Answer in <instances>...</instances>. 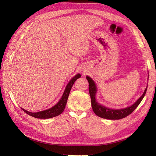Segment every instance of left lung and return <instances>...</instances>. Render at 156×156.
Instances as JSON below:
<instances>
[{"instance_id": "left-lung-1", "label": "left lung", "mask_w": 156, "mask_h": 156, "mask_svg": "<svg viewBox=\"0 0 156 156\" xmlns=\"http://www.w3.org/2000/svg\"><path fill=\"white\" fill-rule=\"evenodd\" d=\"M86 78L89 82V91H90V95L91 101V106L93 112L99 117L105 119H119L127 117V115L131 114L136 109L137 106L139 105L146 94V90H147V87H146L144 93L142 95L139 99L133 105L129 106V107L117 110L111 109L105 107L104 106H102L99 103H97L95 99V95L97 93V86L95 83L94 81L90 76H86Z\"/></svg>"}]
</instances>
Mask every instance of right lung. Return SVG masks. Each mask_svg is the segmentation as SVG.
Masks as SVG:
<instances>
[{
    "label": "right lung",
    "mask_w": 156,
    "mask_h": 156,
    "mask_svg": "<svg viewBox=\"0 0 156 156\" xmlns=\"http://www.w3.org/2000/svg\"><path fill=\"white\" fill-rule=\"evenodd\" d=\"M80 77H81V75L80 74H78L70 80V82L67 84V86H66L65 91L63 93V96H62V97L61 98V99L59 100L58 103H57L55 106H53V107L49 108L48 110L41 111V112H30L22 108L21 109L23 110L25 113L36 118L48 119V118H51L53 117L57 116V115H59L63 112L66 104V102H67V99H68L70 91L71 90V88H72L75 81L78 78Z\"/></svg>",
    "instance_id": "1"
}]
</instances>
